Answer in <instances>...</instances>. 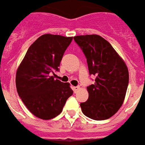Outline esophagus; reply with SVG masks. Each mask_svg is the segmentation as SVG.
<instances>
[{
    "label": "esophagus",
    "instance_id": "esophagus-1",
    "mask_svg": "<svg viewBox=\"0 0 145 145\" xmlns=\"http://www.w3.org/2000/svg\"><path fill=\"white\" fill-rule=\"evenodd\" d=\"M72 88L73 92L76 93H77V91H78V90L80 89V87H79V86H73V87H72Z\"/></svg>",
    "mask_w": 145,
    "mask_h": 145
}]
</instances>
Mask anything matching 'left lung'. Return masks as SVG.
I'll return each instance as SVG.
<instances>
[{"instance_id": "obj_1", "label": "left lung", "mask_w": 145, "mask_h": 145, "mask_svg": "<svg viewBox=\"0 0 145 145\" xmlns=\"http://www.w3.org/2000/svg\"><path fill=\"white\" fill-rule=\"evenodd\" d=\"M87 59L89 74L95 83L87 87L88 99L80 103L82 112L95 120L108 119L120 109L129 84L125 61L110 43L98 35L74 37Z\"/></svg>"}]
</instances>
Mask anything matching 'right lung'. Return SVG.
<instances>
[{
    "instance_id": "add662e5",
    "label": "right lung",
    "mask_w": 145,
    "mask_h": 145,
    "mask_svg": "<svg viewBox=\"0 0 145 145\" xmlns=\"http://www.w3.org/2000/svg\"><path fill=\"white\" fill-rule=\"evenodd\" d=\"M72 37L44 34L31 44L16 75V90L34 116L50 120L58 116L73 91L69 83L54 80Z\"/></svg>"
}]
</instances>
